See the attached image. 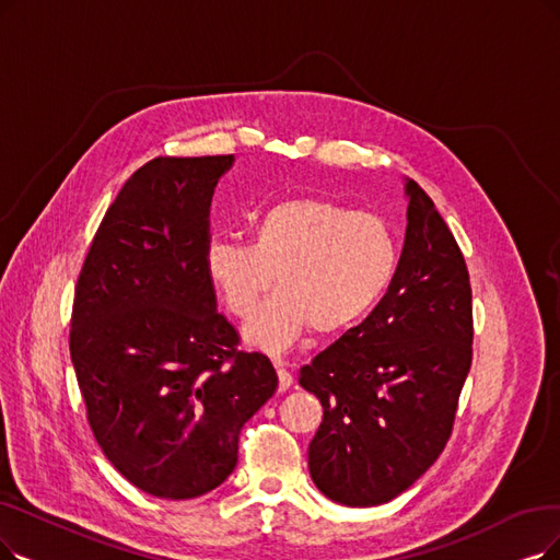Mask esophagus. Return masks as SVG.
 Segmentation results:
<instances>
[{
	"mask_svg": "<svg viewBox=\"0 0 560 560\" xmlns=\"http://www.w3.org/2000/svg\"><path fill=\"white\" fill-rule=\"evenodd\" d=\"M273 365L278 368V388H280V390L292 388V384H294L292 372L284 370V363H282V361H273Z\"/></svg>",
	"mask_w": 560,
	"mask_h": 560,
	"instance_id": "1",
	"label": "esophagus"
}]
</instances>
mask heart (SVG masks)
Masks as SVG:
<instances>
[{
  "mask_svg": "<svg viewBox=\"0 0 560 560\" xmlns=\"http://www.w3.org/2000/svg\"><path fill=\"white\" fill-rule=\"evenodd\" d=\"M253 243L213 238L205 268L222 305L248 317L273 280V296L245 326V338L282 351L310 328L342 332L388 289L397 243L386 222L326 197H289L253 218Z\"/></svg>",
  "mask_w": 560,
  "mask_h": 560,
  "instance_id": "heart-1",
  "label": "heart"
}]
</instances>
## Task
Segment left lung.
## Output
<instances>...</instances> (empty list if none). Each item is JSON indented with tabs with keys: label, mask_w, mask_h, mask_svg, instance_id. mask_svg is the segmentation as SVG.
Returning <instances> with one entry per match:
<instances>
[{
	"label": "left lung",
	"mask_w": 560,
	"mask_h": 560,
	"mask_svg": "<svg viewBox=\"0 0 560 560\" xmlns=\"http://www.w3.org/2000/svg\"><path fill=\"white\" fill-rule=\"evenodd\" d=\"M405 190L407 236L386 296L299 374L324 407L310 476L351 508L393 501L436 462L474 358L464 255L430 195L416 182Z\"/></svg>",
	"instance_id": "8db88e82"
}]
</instances>
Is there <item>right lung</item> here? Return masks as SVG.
Listing matches in <instances>:
<instances>
[{"label":"right lung","mask_w":560,"mask_h":560,"mask_svg":"<svg viewBox=\"0 0 560 560\" xmlns=\"http://www.w3.org/2000/svg\"><path fill=\"white\" fill-rule=\"evenodd\" d=\"M234 155H161L124 184L89 245L73 299L71 361L112 466L184 501L228 480L238 434L278 388L215 310L205 253L218 178Z\"/></svg>","instance_id":"obj_1"}]
</instances>
